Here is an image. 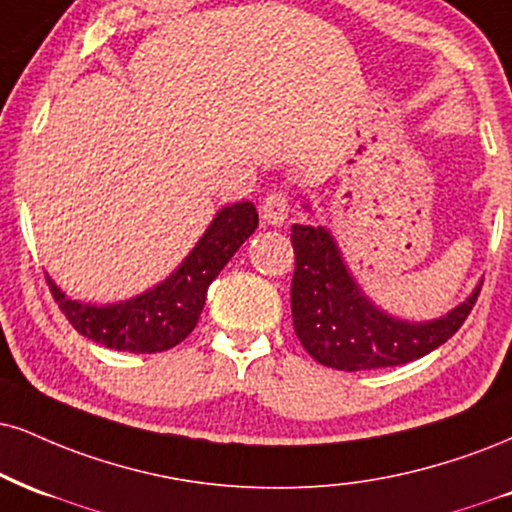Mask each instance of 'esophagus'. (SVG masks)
Instances as JSON below:
<instances>
[{
    "instance_id": "1",
    "label": "esophagus",
    "mask_w": 512,
    "mask_h": 512,
    "mask_svg": "<svg viewBox=\"0 0 512 512\" xmlns=\"http://www.w3.org/2000/svg\"><path fill=\"white\" fill-rule=\"evenodd\" d=\"M288 209H291V205H288L286 193H281V190H274V193H269L262 200V219L267 221V224L279 226V224H283V221H286Z\"/></svg>"
}]
</instances>
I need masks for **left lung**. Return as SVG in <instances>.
<instances>
[{"instance_id": "obj_1", "label": "left lung", "mask_w": 512, "mask_h": 512, "mask_svg": "<svg viewBox=\"0 0 512 512\" xmlns=\"http://www.w3.org/2000/svg\"><path fill=\"white\" fill-rule=\"evenodd\" d=\"M307 207V205H305ZM293 329L319 365L362 372L396 367L443 346L472 312L482 283L448 315L408 322L386 315L362 293L324 226L293 224Z\"/></svg>"}]
</instances>
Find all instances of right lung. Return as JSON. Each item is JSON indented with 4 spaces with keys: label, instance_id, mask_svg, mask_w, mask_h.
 I'll return each mask as SVG.
<instances>
[{
    "label": "right lung",
    "instance_id": "obj_1",
    "mask_svg": "<svg viewBox=\"0 0 512 512\" xmlns=\"http://www.w3.org/2000/svg\"><path fill=\"white\" fill-rule=\"evenodd\" d=\"M257 224L260 219L252 202L221 207L174 274L123 303H80L47 276L49 291L80 336L126 353H164L195 329L209 283L255 233Z\"/></svg>",
    "mask_w": 512,
    "mask_h": 512
}]
</instances>
